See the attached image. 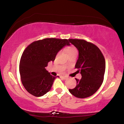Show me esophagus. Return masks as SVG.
<instances>
[{
  "label": "esophagus",
  "instance_id": "esophagus-1",
  "mask_svg": "<svg viewBox=\"0 0 124 124\" xmlns=\"http://www.w3.org/2000/svg\"><path fill=\"white\" fill-rule=\"evenodd\" d=\"M61 77L62 78L64 79V80H66V79L68 78L67 76H61Z\"/></svg>",
  "mask_w": 124,
  "mask_h": 124
}]
</instances>
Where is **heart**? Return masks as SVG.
I'll list each match as a JSON object with an SVG mask.
<instances>
[{
	"label": "heart",
	"instance_id": "obj_1",
	"mask_svg": "<svg viewBox=\"0 0 124 124\" xmlns=\"http://www.w3.org/2000/svg\"><path fill=\"white\" fill-rule=\"evenodd\" d=\"M77 53V51L76 48L73 46H71V47H68L67 49V53L68 55L75 54Z\"/></svg>",
	"mask_w": 124,
	"mask_h": 124
}]
</instances>
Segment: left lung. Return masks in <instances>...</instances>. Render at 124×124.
Segmentation results:
<instances>
[{
  "label": "left lung",
  "instance_id": "1",
  "mask_svg": "<svg viewBox=\"0 0 124 124\" xmlns=\"http://www.w3.org/2000/svg\"><path fill=\"white\" fill-rule=\"evenodd\" d=\"M77 48L79 55L75 68L81 71V80L75 78L76 86L69 91L74 96L84 99L96 92L102 85L105 72V60L99 48L84 39H69Z\"/></svg>",
  "mask_w": 124,
  "mask_h": 124
}]
</instances>
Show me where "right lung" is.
<instances>
[{
	"label": "right lung",
	"mask_w": 124,
	"mask_h": 124,
	"mask_svg": "<svg viewBox=\"0 0 124 124\" xmlns=\"http://www.w3.org/2000/svg\"><path fill=\"white\" fill-rule=\"evenodd\" d=\"M70 46L67 39L45 38L29 44L24 51L19 63L22 84L31 95L40 97L49 91L56 77L45 68L54 61L63 47Z\"/></svg>",
	"instance_id": "add662e5"
}]
</instances>
